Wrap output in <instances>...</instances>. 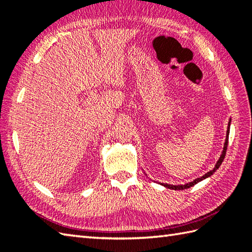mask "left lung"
Wrapping results in <instances>:
<instances>
[{
	"label": "left lung",
	"instance_id": "obj_1",
	"mask_svg": "<svg viewBox=\"0 0 252 252\" xmlns=\"http://www.w3.org/2000/svg\"><path fill=\"white\" fill-rule=\"evenodd\" d=\"M231 118H229V121H228V126H227V130H226V137H225V142H224V146H223V151H222V154L220 158H219V160L216 163V167L213 168L211 171H209V172H207L205 175H202L201 178H197L196 180H194L192 182H189V183H186V184H181V185H171V184H164V183H160L162 186L167 187V189H174V190H181V189H189V187L194 186L195 184L199 183L200 181L205 180L207 178H209V176H211L213 173L216 172V171L219 169V167L222 164L224 158H225V155H226V149H227V144H228V135H229V126H231ZM147 175V174H146Z\"/></svg>",
	"mask_w": 252,
	"mask_h": 252
}]
</instances>
